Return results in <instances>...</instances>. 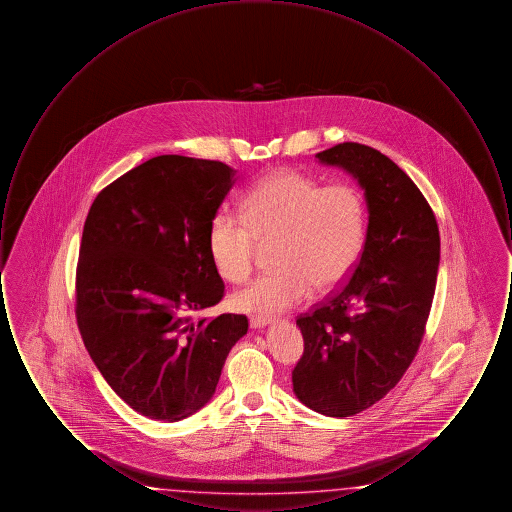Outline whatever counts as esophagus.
<instances>
[{
  "instance_id": "34e87169",
  "label": "esophagus",
  "mask_w": 512,
  "mask_h": 512,
  "mask_svg": "<svg viewBox=\"0 0 512 512\" xmlns=\"http://www.w3.org/2000/svg\"><path fill=\"white\" fill-rule=\"evenodd\" d=\"M270 322H272V317H265V315H253V317L249 318V324L253 328H263V326H267Z\"/></svg>"
}]
</instances>
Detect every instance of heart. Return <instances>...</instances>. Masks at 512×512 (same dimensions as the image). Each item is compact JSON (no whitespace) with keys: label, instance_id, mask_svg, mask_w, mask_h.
I'll return each instance as SVG.
<instances>
[{"label":"heart","instance_id":"1","mask_svg":"<svg viewBox=\"0 0 512 512\" xmlns=\"http://www.w3.org/2000/svg\"><path fill=\"white\" fill-rule=\"evenodd\" d=\"M363 195L349 184L324 186L305 174L280 171L257 182L242 201V217L222 211L209 226V253L228 282L247 280L259 244L274 245L280 268L236 295L249 313L274 315L340 286L365 245Z\"/></svg>","mask_w":512,"mask_h":512}]
</instances>
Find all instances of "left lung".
<instances>
[{
    "label": "left lung",
    "mask_w": 512,
    "mask_h": 512,
    "mask_svg": "<svg viewBox=\"0 0 512 512\" xmlns=\"http://www.w3.org/2000/svg\"><path fill=\"white\" fill-rule=\"evenodd\" d=\"M317 157L365 188L368 228L349 278L297 317L305 349L292 382L309 409L343 418L380 401L413 363L436 292L439 228L413 180L378 149L343 142Z\"/></svg>",
    "instance_id": "left-lung-1"
}]
</instances>
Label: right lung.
Wrapping results in <instances>:
<instances>
[{
  "label": "right lung",
  "instance_id": "obj_1",
  "mask_svg": "<svg viewBox=\"0 0 512 512\" xmlns=\"http://www.w3.org/2000/svg\"><path fill=\"white\" fill-rule=\"evenodd\" d=\"M234 171L209 159L159 155L94 199L76 265V324L107 384L136 413L176 422L215 393L247 317L194 320L224 282L209 226Z\"/></svg>",
  "mask_w": 512,
  "mask_h": 512
}]
</instances>
